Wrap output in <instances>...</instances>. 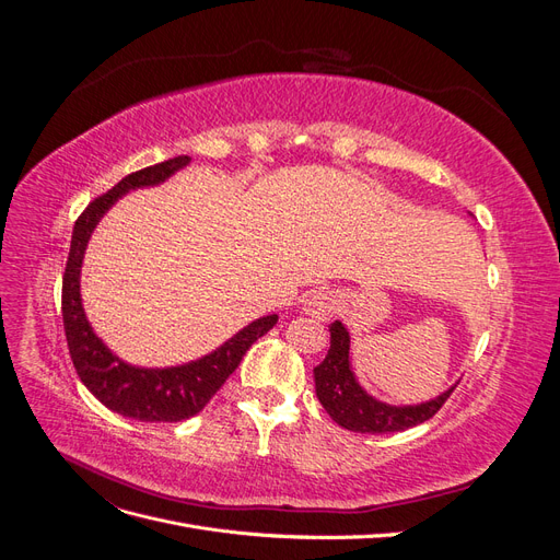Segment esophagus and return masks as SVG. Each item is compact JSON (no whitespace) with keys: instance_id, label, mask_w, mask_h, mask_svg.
I'll use <instances>...</instances> for the list:
<instances>
[{"instance_id":"1","label":"esophagus","mask_w":560,"mask_h":560,"mask_svg":"<svg viewBox=\"0 0 560 560\" xmlns=\"http://www.w3.org/2000/svg\"><path fill=\"white\" fill-rule=\"evenodd\" d=\"M338 306H341L338 296L329 290H315L306 296V303H303V308L315 319H329L338 311Z\"/></svg>"}]
</instances>
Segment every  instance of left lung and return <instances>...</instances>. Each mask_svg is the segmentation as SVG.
<instances>
[{
    "label": "left lung",
    "mask_w": 560,
    "mask_h": 560,
    "mask_svg": "<svg viewBox=\"0 0 560 560\" xmlns=\"http://www.w3.org/2000/svg\"><path fill=\"white\" fill-rule=\"evenodd\" d=\"M331 346L327 358L315 366V393L334 422L360 434L401 432L430 420L451 397L455 385L432 401L416 406H389L366 395L350 369V336L341 322L329 327Z\"/></svg>",
    "instance_id": "obj_1"
}]
</instances>
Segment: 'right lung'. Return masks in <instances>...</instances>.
<instances>
[{
	"label": "right lung",
	"instance_id": "add662e5",
	"mask_svg": "<svg viewBox=\"0 0 560 560\" xmlns=\"http://www.w3.org/2000/svg\"><path fill=\"white\" fill-rule=\"evenodd\" d=\"M189 156H175L171 161L149 165L144 171L130 173L114 189L89 202V208L79 214L74 224L70 257H67L62 276V325L67 348H70V358L81 383L107 409L144 422H177L202 411V406L238 369L243 354L252 348V343L273 329L278 322V315L254 319L252 325L235 334L222 348L206 354V358L171 369L130 366L112 354L109 348L93 334L79 294L81 261L93 229L124 194L140 189V186L161 184L177 173L179 167L189 165Z\"/></svg>",
	"mask_w": 560,
	"mask_h": 560
}]
</instances>
